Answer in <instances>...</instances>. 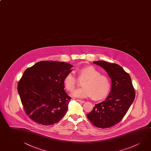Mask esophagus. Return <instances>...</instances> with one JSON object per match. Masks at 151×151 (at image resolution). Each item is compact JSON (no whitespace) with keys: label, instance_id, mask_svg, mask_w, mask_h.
Masks as SVG:
<instances>
[{"label":"esophagus","instance_id":"1","mask_svg":"<svg viewBox=\"0 0 151 151\" xmlns=\"http://www.w3.org/2000/svg\"><path fill=\"white\" fill-rule=\"evenodd\" d=\"M77 101H78V102H81V103H84L85 102V101H83V100H78V99H77Z\"/></svg>","mask_w":151,"mask_h":151}]
</instances>
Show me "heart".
<instances>
[{"label": "heart", "instance_id": "b5f03b06", "mask_svg": "<svg viewBox=\"0 0 151 151\" xmlns=\"http://www.w3.org/2000/svg\"><path fill=\"white\" fill-rule=\"evenodd\" d=\"M78 78L84 80L81 88L73 91L70 94L72 96L79 99L92 97L94 99H101L108 94L111 83L108 77L101 75V72L94 66L82 67L78 70ZM77 79L74 72H70L64 78V84L67 90H74Z\"/></svg>", "mask_w": 151, "mask_h": 151}]
</instances>
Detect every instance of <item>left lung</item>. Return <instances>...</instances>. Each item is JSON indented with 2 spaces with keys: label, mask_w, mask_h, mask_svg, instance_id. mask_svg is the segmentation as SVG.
Wrapping results in <instances>:
<instances>
[{
  "label": "left lung",
  "mask_w": 151,
  "mask_h": 151,
  "mask_svg": "<svg viewBox=\"0 0 151 151\" xmlns=\"http://www.w3.org/2000/svg\"><path fill=\"white\" fill-rule=\"evenodd\" d=\"M93 63L107 73L111 79V91L106 100L95 104L86 116L95 127L109 128L119 123L126 114L135 99V90L129 75L119 65L102 60Z\"/></svg>",
  "instance_id": "obj_1"
}]
</instances>
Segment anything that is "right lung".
<instances>
[{"instance_id":"obj_1","label":"right lung","mask_w":151,"mask_h":151,"mask_svg":"<svg viewBox=\"0 0 151 151\" xmlns=\"http://www.w3.org/2000/svg\"><path fill=\"white\" fill-rule=\"evenodd\" d=\"M73 67L65 62L41 61L24 72L17 91L24 110L34 122L52 125L66 114L71 98L64 90V78Z\"/></svg>"}]
</instances>
